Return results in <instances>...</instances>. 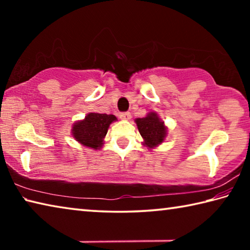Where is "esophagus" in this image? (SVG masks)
Listing matches in <instances>:
<instances>
[{
    "mask_svg": "<svg viewBox=\"0 0 250 250\" xmlns=\"http://www.w3.org/2000/svg\"><path fill=\"white\" fill-rule=\"evenodd\" d=\"M120 118L121 119H124V120H129V119H131V113L130 112H121L120 113Z\"/></svg>",
    "mask_w": 250,
    "mask_h": 250,
    "instance_id": "obj_1",
    "label": "esophagus"
}]
</instances>
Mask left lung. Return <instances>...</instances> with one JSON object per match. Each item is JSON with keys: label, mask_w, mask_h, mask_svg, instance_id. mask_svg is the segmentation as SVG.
Listing matches in <instances>:
<instances>
[{"label": "left lung", "mask_w": 250, "mask_h": 250, "mask_svg": "<svg viewBox=\"0 0 250 250\" xmlns=\"http://www.w3.org/2000/svg\"><path fill=\"white\" fill-rule=\"evenodd\" d=\"M135 124L138 125L141 137L145 140L143 145L152 149L164 141V138L167 135V128L164 125V122L160 120L156 113L151 112L145 118H138L135 120Z\"/></svg>", "instance_id": "8db88e82"}]
</instances>
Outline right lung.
I'll return each instance as SVG.
<instances>
[{
    "instance_id": "add662e5",
    "label": "right lung",
    "mask_w": 250,
    "mask_h": 250,
    "mask_svg": "<svg viewBox=\"0 0 250 250\" xmlns=\"http://www.w3.org/2000/svg\"><path fill=\"white\" fill-rule=\"evenodd\" d=\"M117 120L113 115L107 113H88L83 121L76 122L73 126V135L84 146L99 149L104 145V138L107 134L109 125Z\"/></svg>"
}]
</instances>
